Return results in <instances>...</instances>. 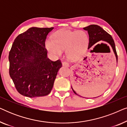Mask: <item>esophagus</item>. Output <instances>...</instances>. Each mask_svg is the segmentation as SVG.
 Returning a JSON list of instances; mask_svg holds the SVG:
<instances>
[{
  "instance_id": "34e87169",
  "label": "esophagus",
  "mask_w": 127,
  "mask_h": 127,
  "mask_svg": "<svg viewBox=\"0 0 127 127\" xmlns=\"http://www.w3.org/2000/svg\"><path fill=\"white\" fill-rule=\"evenodd\" d=\"M62 65L64 66H66V67H69V64L68 62H66V61H64L62 62Z\"/></svg>"
}]
</instances>
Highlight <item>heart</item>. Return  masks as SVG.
Returning a JSON list of instances; mask_svg holds the SVG:
<instances>
[{
	"label": "heart",
	"mask_w": 127,
	"mask_h": 127,
	"mask_svg": "<svg viewBox=\"0 0 127 127\" xmlns=\"http://www.w3.org/2000/svg\"><path fill=\"white\" fill-rule=\"evenodd\" d=\"M54 40L49 38L45 46L48 51L55 55L62 54L66 49V54L70 60H75L84 53L88 47L89 39L83 31H71L62 29L55 33Z\"/></svg>",
	"instance_id": "b5f03b06"
}]
</instances>
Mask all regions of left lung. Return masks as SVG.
I'll use <instances>...</instances> for the list:
<instances>
[{"label": "left lung", "mask_w": 127, "mask_h": 127, "mask_svg": "<svg viewBox=\"0 0 127 127\" xmlns=\"http://www.w3.org/2000/svg\"><path fill=\"white\" fill-rule=\"evenodd\" d=\"M84 30L87 31L89 35V43H88V48H90L98 41L100 40L104 41V43H102L101 44H98L96 46H105L109 48L108 45L109 44V46L112 48L113 50L114 54H115L116 61L118 60V57L117 54V52L116 50L115 43L113 39L112 36L109 34L108 33L102 28L101 27L97 25H91L88 27H85L83 28ZM72 89L73 93L77 95L75 91H74L72 87Z\"/></svg>", "instance_id": "left-lung-1"}]
</instances>
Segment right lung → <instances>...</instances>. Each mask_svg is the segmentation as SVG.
Here are the masks:
<instances>
[{
    "label": "right lung",
    "instance_id": "add662e5",
    "mask_svg": "<svg viewBox=\"0 0 127 127\" xmlns=\"http://www.w3.org/2000/svg\"><path fill=\"white\" fill-rule=\"evenodd\" d=\"M54 28L32 27L15 38L10 50L9 74L15 88L24 96L34 98L51 91L58 70L60 60L47 57L45 41Z\"/></svg>",
    "mask_w": 127,
    "mask_h": 127
}]
</instances>
